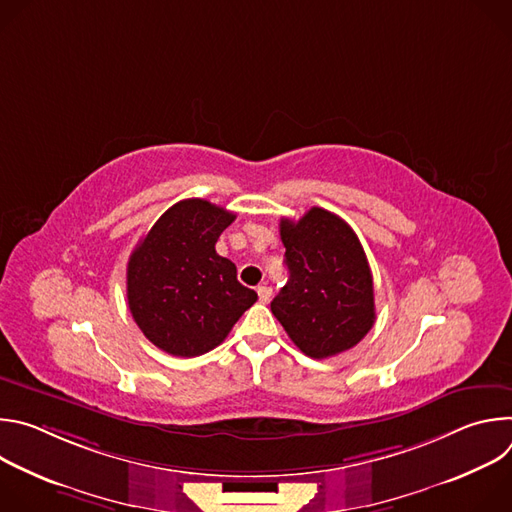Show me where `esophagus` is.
Segmentation results:
<instances>
[{
	"mask_svg": "<svg viewBox=\"0 0 512 512\" xmlns=\"http://www.w3.org/2000/svg\"><path fill=\"white\" fill-rule=\"evenodd\" d=\"M257 294H259V302H261V304H267V302L271 300V287L259 285V287H257Z\"/></svg>",
	"mask_w": 512,
	"mask_h": 512,
	"instance_id": "obj_1",
	"label": "esophagus"
}]
</instances>
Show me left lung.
Listing matches in <instances>:
<instances>
[{
	"mask_svg": "<svg viewBox=\"0 0 512 512\" xmlns=\"http://www.w3.org/2000/svg\"><path fill=\"white\" fill-rule=\"evenodd\" d=\"M287 283L271 312L304 354L336 356L375 324L373 273L356 233L330 210L310 208L300 221L281 218Z\"/></svg>",
	"mask_w": 512,
	"mask_h": 512,
	"instance_id": "8db88e82",
	"label": "left lung"
}]
</instances>
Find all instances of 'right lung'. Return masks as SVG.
Listing matches in <instances>:
<instances>
[{
  "instance_id": "right-lung-1",
  "label": "right lung",
  "mask_w": 512,
  "mask_h": 512,
  "mask_svg": "<svg viewBox=\"0 0 512 512\" xmlns=\"http://www.w3.org/2000/svg\"><path fill=\"white\" fill-rule=\"evenodd\" d=\"M233 212L202 198L168 208L127 263V304L143 336L172 356H200L221 344L257 302L237 267L216 253Z\"/></svg>"
}]
</instances>
